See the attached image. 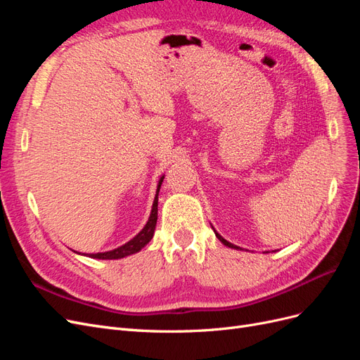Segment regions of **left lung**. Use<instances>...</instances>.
<instances>
[{
	"instance_id": "left-lung-1",
	"label": "left lung",
	"mask_w": 360,
	"mask_h": 360,
	"mask_svg": "<svg viewBox=\"0 0 360 360\" xmlns=\"http://www.w3.org/2000/svg\"><path fill=\"white\" fill-rule=\"evenodd\" d=\"M214 234H216V237L219 238V240H221V242H222L225 246H228V248H233V249H240V248H238V246H236V245H233V243H230V242H226L225 238H224V237H222L219 233H216V231H214Z\"/></svg>"
}]
</instances>
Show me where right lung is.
I'll return each instance as SVG.
<instances>
[{
  "label": "right lung",
  "instance_id": "1",
  "mask_svg": "<svg viewBox=\"0 0 360 360\" xmlns=\"http://www.w3.org/2000/svg\"><path fill=\"white\" fill-rule=\"evenodd\" d=\"M163 177L165 176H162L159 179L153 207H151L150 217L143 230H141L134 238H130L127 243L118 246L112 250H106V252H97V254H84V255H89L90 258H97V259H118V258H124L127 255L139 252V250L143 249L151 240V238H153V234H155V228H156V222H158V195H159V189H160V184L163 181Z\"/></svg>",
  "mask_w": 360,
  "mask_h": 360
}]
</instances>
